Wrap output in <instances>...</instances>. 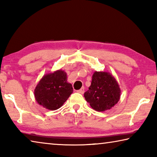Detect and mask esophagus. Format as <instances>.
Instances as JSON below:
<instances>
[{
	"label": "esophagus",
	"mask_w": 157,
	"mask_h": 157,
	"mask_svg": "<svg viewBox=\"0 0 157 157\" xmlns=\"http://www.w3.org/2000/svg\"><path fill=\"white\" fill-rule=\"evenodd\" d=\"M77 92L79 93V94H83L84 92V87H82V88L79 89V90H78L77 91Z\"/></svg>",
	"instance_id": "34e87169"
}]
</instances>
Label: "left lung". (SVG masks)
<instances>
[{
  "label": "left lung",
  "instance_id": "8db88e82",
  "mask_svg": "<svg viewBox=\"0 0 157 157\" xmlns=\"http://www.w3.org/2000/svg\"><path fill=\"white\" fill-rule=\"evenodd\" d=\"M121 91L115 78L108 72L95 71L89 90L84 98L97 111H105L116 105L121 98Z\"/></svg>",
  "mask_w": 157,
  "mask_h": 157
}]
</instances>
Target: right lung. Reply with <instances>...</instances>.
<instances>
[{
	"label": "right lung",
	"mask_w": 157,
	"mask_h": 157,
	"mask_svg": "<svg viewBox=\"0 0 157 157\" xmlns=\"http://www.w3.org/2000/svg\"><path fill=\"white\" fill-rule=\"evenodd\" d=\"M73 91L67 74L59 69L42 77L34 89V98L39 105L53 111L62 107Z\"/></svg>",
	"instance_id": "add662e5"
}]
</instances>
